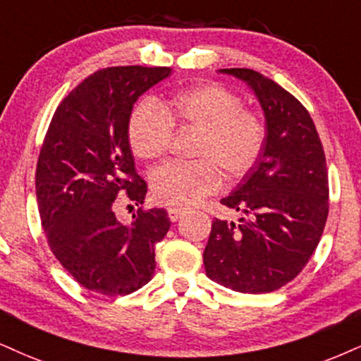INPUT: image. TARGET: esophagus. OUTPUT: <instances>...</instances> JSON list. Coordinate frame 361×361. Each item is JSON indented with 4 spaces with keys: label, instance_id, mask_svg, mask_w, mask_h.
Instances as JSON below:
<instances>
[{
    "label": "esophagus",
    "instance_id": "1",
    "mask_svg": "<svg viewBox=\"0 0 361 361\" xmlns=\"http://www.w3.org/2000/svg\"><path fill=\"white\" fill-rule=\"evenodd\" d=\"M167 214H169V219H171L172 222L179 221L182 216H184V209L180 207H169L167 209Z\"/></svg>",
    "mask_w": 361,
    "mask_h": 361
}]
</instances>
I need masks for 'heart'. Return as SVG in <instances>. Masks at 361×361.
I'll use <instances>...</instances> for the list:
<instances>
[{"label":"heart","instance_id":"obj_1","mask_svg":"<svg viewBox=\"0 0 361 361\" xmlns=\"http://www.w3.org/2000/svg\"><path fill=\"white\" fill-rule=\"evenodd\" d=\"M201 128L194 162L171 160L150 176L152 194L159 202L189 207L216 192L222 184L221 171L239 177L255 166L266 142L259 115L243 109V100L229 88L209 83L173 92L160 106L142 100L128 120V144L139 159L154 160L167 152L172 127Z\"/></svg>","mask_w":361,"mask_h":361}]
</instances>
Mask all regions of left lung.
<instances>
[{"label":"left lung","instance_id":"8db88e82","mask_svg":"<svg viewBox=\"0 0 361 361\" xmlns=\"http://www.w3.org/2000/svg\"><path fill=\"white\" fill-rule=\"evenodd\" d=\"M255 92L266 120L264 149L238 188L221 199L241 212L212 221L209 279L239 293H269L295 279L317 249L328 217V171L308 110L273 80L222 68Z\"/></svg>","mask_w":361,"mask_h":361}]
</instances>
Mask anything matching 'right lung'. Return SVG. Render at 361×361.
I'll return each mask as SVG.
<instances>
[{"mask_svg":"<svg viewBox=\"0 0 361 361\" xmlns=\"http://www.w3.org/2000/svg\"><path fill=\"white\" fill-rule=\"evenodd\" d=\"M172 73L167 66H112L83 80L58 105L37 166V201L51 252L83 288L130 295L152 279L155 244L171 228L164 209L114 212L127 192L144 204L147 184L128 144L133 104Z\"/></svg>","mask_w":361,"mask_h":361,"instance_id":"add662e5","label":"right lung"}]
</instances>
